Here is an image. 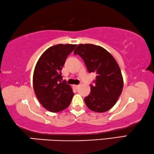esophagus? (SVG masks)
<instances>
[{"mask_svg":"<svg viewBox=\"0 0 154 154\" xmlns=\"http://www.w3.org/2000/svg\"><path fill=\"white\" fill-rule=\"evenodd\" d=\"M79 86H80L79 85H74V86H73V87H74L75 89H78L79 88Z\"/></svg>","mask_w":154,"mask_h":154,"instance_id":"esophagus-1","label":"esophagus"}]
</instances>
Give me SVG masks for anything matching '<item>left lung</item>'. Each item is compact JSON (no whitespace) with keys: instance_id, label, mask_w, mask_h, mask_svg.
Here are the masks:
<instances>
[{"instance_id":"obj_1","label":"left lung","mask_w":154,"mask_h":154,"mask_svg":"<svg viewBox=\"0 0 154 154\" xmlns=\"http://www.w3.org/2000/svg\"><path fill=\"white\" fill-rule=\"evenodd\" d=\"M84 61L89 72H96L94 84L85 97L86 106L92 111L105 112L116 103L123 88V79L116 61L110 53L99 46L79 45L74 51Z\"/></svg>"}]
</instances>
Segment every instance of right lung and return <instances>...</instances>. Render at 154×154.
I'll return each instance as SVG.
<instances>
[{
    "label": "right lung",
    "mask_w": 154,
    "mask_h": 154,
    "mask_svg": "<svg viewBox=\"0 0 154 154\" xmlns=\"http://www.w3.org/2000/svg\"><path fill=\"white\" fill-rule=\"evenodd\" d=\"M76 45H57L46 49L39 58L33 77L35 94L47 110L58 112L67 108L73 93L70 85L63 81L62 69L68 55Z\"/></svg>",
    "instance_id": "1"
}]
</instances>
